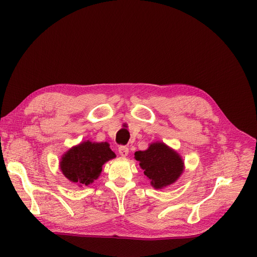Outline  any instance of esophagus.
<instances>
[{
	"label": "esophagus",
	"instance_id": "34e87169",
	"mask_svg": "<svg viewBox=\"0 0 257 257\" xmlns=\"http://www.w3.org/2000/svg\"><path fill=\"white\" fill-rule=\"evenodd\" d=\"M129 153V149L126 147V146H120L118 148V154L121 156V157H126Z\"/></svg>",
	"mask_w": 257,
	"mask_h": 257
}]
</instances>
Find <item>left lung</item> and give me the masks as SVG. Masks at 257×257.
Listing matches in <instances>:
<instances>
[{"label":"left lung","mask_w":257,"mask_h":257,"mask_svg":"<svg viewBox=\"0 0 257 257\" xmlns=\"http://www.w3.org/2000/svg\"><path fill=\"white\" fill-rule=\"evenodd\" d=\"M134 158L155 190L175 183L184 171L182 157L163 142L151 143L147 150L134 153Z\"/></svg>","instance_id":"obj_1"}]
</instances>
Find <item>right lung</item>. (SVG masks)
<instances>
[{
	"mask_svg": "<svg viewBox=\"0 0 257 257\" xmlns=\"http://www.w3.org/2000/svg\"><path fill=\"white\" fill-rule=\"evenodd\" d=\"M113 158L115 154L108 143L85 141L72 147L61 156L59 168L67 180L82 187L97 180L103 165Z\"/></svg>",
	"mask_w": 257,
	"mask_h": 257,
	"instance_id": "right-lung-1",
	"label": "right lung"
}]
</instances>
